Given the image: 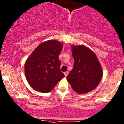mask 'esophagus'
I'll return each instance as SVG.
<instances>
[{
    "instance_id": "34e87169",
    "label": "esophagus",
    "mask_w": 124,
    "mask_h": 124,
    "mask_svg": "<svg viewBox=\"0 0 124 124\" xmlns=\"http://www.w3.org/2000/svg\"><path fill=\"white\" fill-rule=\"evenodd\" d=\"M68 73H69V72H68V71H65V72L64 73V75H65V77H67L68 76Z\"/></svg>"
}]
</instances>
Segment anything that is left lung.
<instances>
[{"label":"left lung","instance_id":"left-lung-1","mask_svg":"<svg viewBox=\"0 0 124 124\" xmlns=\"http://www.w3.org/2000/svg\"><path fill=\"white\" fill-rule=\"evenodd\" d=\"M74 66L66 79L79 94L93 91L102 78V69L94 52L84 45L71 46Z\"/></svg>","mask_w":124,"mask_h":124}]
</instances>
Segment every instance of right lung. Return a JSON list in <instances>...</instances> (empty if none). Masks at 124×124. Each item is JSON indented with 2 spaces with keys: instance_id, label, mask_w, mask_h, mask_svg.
<instances>
[{
  "instance_id": "add662e5",
  "label": "right lung",
  "mask_w": 124,
  "mask_h": 124,
  "mask_svg": "<svg viewBox=\"0 0 124 124\" xmlns=\"http://www.w3.org/2000/svg\"><path fill=\"white\" fill-rule=\"evenodd\" d=\"M59 41L50 40L41 43L24 64L26 79L35 91L49 92L64 78L59 55L62 48Z\"/></svg>"
}]
</instances>
